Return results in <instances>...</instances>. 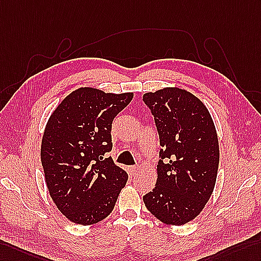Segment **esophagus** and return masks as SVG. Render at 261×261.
<instances>
[{
    "label": "esophagus",
    "instance_id": "1",
    "mask_svg": "<svg viewBox=\"0 0 261 261\" xmlns=\"http://www.w3.org/2000/svg\"><path fill=\"white\" fill-rule=\"evenodd\" d=\"M129 170H130L132 175L134 176V175H136V173L139 170V167H138V166H130V167H129Z\"/></svg>",
    "mask_w": 261,
    "mask_h": 261
}]
</instances>
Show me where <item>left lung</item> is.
<instances>
[{"label": "left lung", "instance_id": "8db88e82", "mask_svg": "<svg viewBox=\"0 0 261 261\" xmlns=\"http://www.w3.org/2000/svg\"><path fill=\"white\" fill-rule=\"evenodd\" d=\"M160 135L157 181L143 199L164 224L193 220L211 198L217 178L219 145L213 118L202 101L177 87L146 93Z\"/></svg>", "mask_w": 261, "mask_h": 261}]
</instances>
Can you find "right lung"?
I'll list each match as a JSON object with an SVG mask.
<instances>
[{"label": "right lung", "mask_w": 261, "mask_h": 261, "mask_svg": "<svg viewBox=\"0 0 261 261\" xmlns=\"http://www.w3.org/2000/svg\"><path fill=\"white\" fill-rule=\"evenodd\" d=\"M133 96L81 87L48 119L41 146L45 181L56 207L75 224L106 218L128 179L112 157L103 156L113 147V119Z\"/></svg>", "instance_id": "right-lung-1"}]
</instances>
